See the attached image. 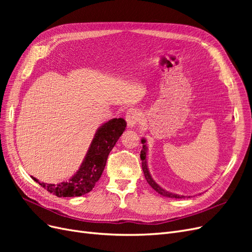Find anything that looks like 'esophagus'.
<instances>
[{
    "label": "esophagus",
    "instance_id": "obj_1",
    "mask_svg": "<svg viewBox=\"0 0 252 252\" xmlns=\"http://www.w3.org/2000/svg\"><path fill=\"white\" fill-rule=\"evenodd\" d=\"M126 122L129 127H135L138 125L139 122L141 121V112L138 109H134V108H130L128 109L126 112Z\"/></svg>",
    "mask_w": 252,
    "mask_h": 252
}]
</instances>
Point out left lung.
<instances>
[{
    "mask_svg": "<svg viewBox=\"0 0 252 252\" xmlns=\"http://www.w3.org/2000/svg\"><path fill=\"white\" fill-rule=\"evenodd\" d=\"M141 141H142V144H143V149L141 151V156H140L141 159H142V169H143V172H144V175H145V179H146L148 184L152 188H154L158 193H159L163 196L174 197V199H183V197H185V195H180V194H175V193L167 191V190H165L158 184H157L155 180L152 179V177L150 175V172L148 170V166H147V157H146L147 156V146H146V144H145V143H146V140L142 139Z\"/></svg>",
    "mask_w": 252,
    "mask_h": 252,
    "instance_id": "left-lung-1",
    "label": "left lung"
}]
</instances>
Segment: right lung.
Listing matches in <instances>:
<instances>
[{"label": "right lung", "mask_w": 252, "mask_h": 252, "mask_svg": "<svg viewBox=\"0 0 252 252\" xmlns=\"http://www.w3.org/2000/svg\"><path fill=\"white\" fill-rule=\"evenodd\" d=\"M125 128L126 121L122 118L112 119L98 128L79 170L69 181L59 184H47L33 177L32 179L48 192L59 197L81 196L90 192L100 180L110 151Z\"/></svg>", "instance_id": "right-lung-1"}]
</instances>
